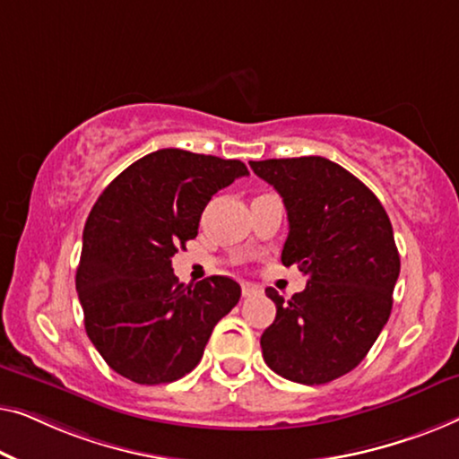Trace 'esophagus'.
<instances>
[{"label": "esophagus", "mask_w": 459, "mask_h": 459, "mask_svg": "<svg viewBox=\"0 0 459 459\" xmlns=\"http://www.w3.org/2000/svg\"><path fill=\"white\" fill-rule=\"evenodd\" d=\"M241 291H243V297H254V295H260L262 293V287L254 285V282H243Z\"/></svg>", "instance_id": "obj_1"}]
</instances>
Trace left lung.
Instances as JSON below:
<instances>
[{
	"label": "left lung",
	"mask_w": 459,
	"mask_h": 459,
	"mask_svg": "<svg viewBox=\"0 0 459 459\" xmlns=\"http://www.w3.org/2000/svg\"><path fill=\"white\" fill-rule=\"evenodd\" d=\"M287 208L281 260L307 276L285 301L273 287L276 318L260 345L270 370L301 385L351 372L386 325L399 254L377 195L343 166L320 156L249 162Z\"/></svg>",
	"instance_id": "1"
}]
</instances>
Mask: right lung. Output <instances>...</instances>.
<instances>
[{
    "instance_id": "right-lung-1",
    "label": "right lung",
    "mask_w": 459,
    "mask_h": 459,
    "mask_svg": "<svg viewBox=\"0 0 459 459\" xmlns=\"http://www.w3.org/2000/svg\"><path fill=\"white\" fill-rule=\"evenodd\" d=\"M247 174L238 160L170 147L128 166L95 202L76 291L89 339L120 377L139 385L183 378L218 320L237 306V281L210 276L185 285L172 255L197 237L212 195Z\"/></svg>"
}]
</instances>
